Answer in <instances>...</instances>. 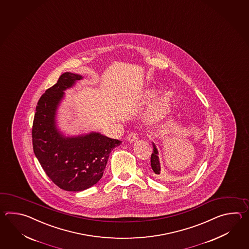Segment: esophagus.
Instances as JSON below:
<instances>
[{
    "label": "esophagus",
    "mask_w": 249,
    "mask_h": 249,
    "mask_svg": "<svg viewBox=\"0 0 249 249\" xmlns=\"http://www.w3.org/2000/svg\"><path fill=\"white\" fill-rule=\"evenodd\" d=\"M138 140H139V136L135 132H131L127 137V141L131 143L135 142H137Z\"/></svg>",
    "instance_id": "obj_1"
}]
</instances>
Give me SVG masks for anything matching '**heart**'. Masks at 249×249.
Masks as SVG:
<instances>
[{
	"label": "heart",
	"mask_w": 249,
	"mask_h": 249,
	"mask_svg": "<svg viewBox=\"0 0 249 249\" xmlns=\"http://www.w3.org/2000/svg\"><path fill=\"white\" fill-rule=\"evenodd\" d=\"M158 90L155 88H149L146 90L144 94V100L145 101H150L152 100L155 96L157 95ZM172 103V93L169 90H164L161 92L158 98L155 100L150 107L148 111V117L154 118V117H159L163 116L165 112L168 110Z\"/></svg>",
	"instance_id": "heart-1"
}]
</instances>
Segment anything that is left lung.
Returning <instances> with one entry per match:
<instances>
[{"label":"left lung","instance_id":"1","mask_svg":"<svg viewBox=\"0 0 249 249\" xmlns=\"http://www.w3.org/2000/svg\"><path fill=\"white\" fill-rule=\"evenodd\" d=\"M151 143L153 146V153L150 158V165H151V169L153 171L154 175H159L161 173V164L159 161V150L156 147V144L153 142Z\"/></svg>","mask_w":249,"mask_h":249}]
</instances>
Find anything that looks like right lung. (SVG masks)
Listing matches in <instances>:
<instances>
[{"label": "right lung", "instance_id": "add662e5", "mask_svg": "<svg viewBox=\"0 0 249 249\" xmlns=\"http://www.w3.org/2000/svg\"><path fill=\"white\" fill-rule=\"evenodd\" d=\"M83 75L66 72L38 101L33 123L34 152L48 177L60 189L82 191L101 180L113 148L122 142L99 132L67 135L58 125L65 91Z\"/></svg>", "mask_w": 249, "mask_h": 249}]
</instances>
